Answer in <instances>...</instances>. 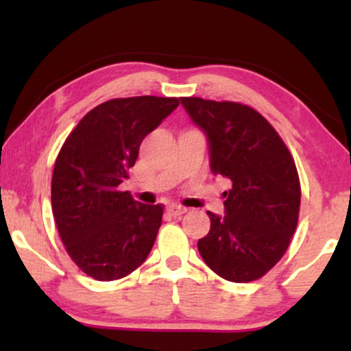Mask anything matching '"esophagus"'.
<instances>
[{
  "mask_svg": "<svg viewBox=\"0 0 351 351\" xmlns=\"http://www.w3.org/2000/svg\"><path fill=\"white\" fill-rule=\"evenodd\" d=\"M167 211L170 213L171 216H181V215H184V213H186V208H183V206H180V204H170V206L167 208Z\"/></svg>",
  "mask_w": 351,
  "mask_h": 351,
  "instance_id": "34e87169",
  "label": "esophagus"
}]
</instances>
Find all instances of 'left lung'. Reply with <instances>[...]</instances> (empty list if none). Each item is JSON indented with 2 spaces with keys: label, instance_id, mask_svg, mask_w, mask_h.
<instances>
[{
  "label": "left lung",
  "instance_id": "8db88e82",
  "mask_svg": "<svg viewBox=\"0 0 351 351\" xmlns=\"http://www.w3.org/2000/svg\"><path fill=\"white\" fill-rule=\"evenodd\" d=\"M181 106L206 135L211 171L231 181L224 215L208 211L201 257L226 280L259 279L287 251L299 221L300 181L291 152L251 107L199 97H183Z\"/></svg>",
  "mask_w": 351,
  "mask_h": 351
}]
</instances>
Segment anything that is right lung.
<instances>
[{
	"label": "right lung",
	"instance_id": "right-lung-1",
	"mask_svg": "<svg viewBox=\"0 0 351 351\" xmlns=\"http://www.w3.org/2000/svg\"><path fill=\"white\" fill-rule=\"evenodd\" d=\"M180 106L176 97L112 99L92 108L60 148L52 215L71 259L95 280L122 279L145 263L162 226V204H142L119 186L140 143Z\"/></svg>",
	"mask_w": 351,
	"mask_h": 351
}]
</instances>
